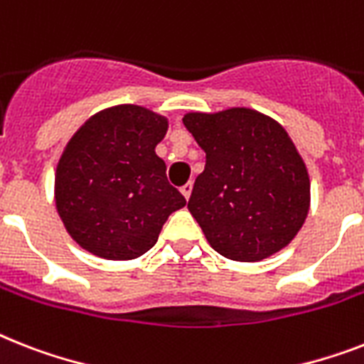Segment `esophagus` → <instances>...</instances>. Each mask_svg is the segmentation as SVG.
<instances>
[{
	"label": "esophagus",
	"instance_id": "1",
	"mask_svg": "<svg viewBox=\"0 0 364 364\" xmlns=\"http://www.w3.org/2000/svg\"><path fill=\"white\" fill-rule=\"evenodd\" d=\"M181 192H183V196H185L188 200V198H191V192H192V183L191 181L185 183V185H183V187H181Z\"/></svg>",
	"mask_w": 364,
	"mask_h": 364
}]
</instances>
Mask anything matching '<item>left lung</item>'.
Returning a JSON list of instances; mask_svg holds the SVG:
<instances>
[{"mask_svg": "<svg viewBox=\"0 0 364 364\" xmlns=\"http://www.w3.org/2000/svg\"><path fill=\"white\" fill-rule=\"evenodd\" d=\"M183 123L205 151L188 211L209 245L235 262L284 249L310 205L309 172L288 132L249 108L192 112Z\"/></svg>", "mask_w": 364, "mask_h": 364, "instance_id": "left-lung-1", "label": "left lung"}]
</instances>
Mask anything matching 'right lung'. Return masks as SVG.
<instances>
[{"label":"right lung","instance_id":"obj_1","mask_svg":"<svg viewBox=\"0 0 364 364\" xmlns=\"http://www.w3.org/2000/svg\"><path fill=\"white\" fill-rule=\"evenodd\" d=\"M166 131V117L121 105L90 117L70 138L55 172V208L82 249L106 259L138 258L187 203L155 153Z\"/></svg>","mask_w":364,"mask_h":364}]
</instances>
